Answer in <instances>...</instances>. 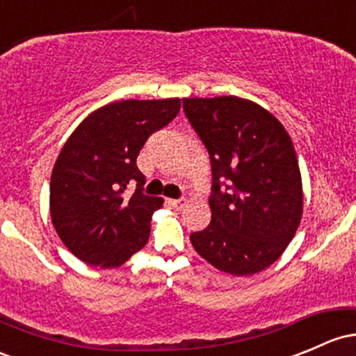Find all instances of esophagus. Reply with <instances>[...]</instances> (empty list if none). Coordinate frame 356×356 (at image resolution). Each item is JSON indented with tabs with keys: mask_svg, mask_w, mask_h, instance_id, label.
<instances>
[{
	"mask_svg": "<svg viewBox=\"0 0 356 356\" xmlns=\"http://www.w3.org/2000/svg\"><path fill=\"white\" fill-rule=\"evenodd\" d=\"M168 204H170L173 209H183V207H185L186 202L181 200V198H178V200H175V198H170V200H168Z\"/></svg>",
	"mask_w": 356,
	"mask_h": 356,
	"instance_id": "34e87169",
	"label": "esophagus"
}]
</instances>
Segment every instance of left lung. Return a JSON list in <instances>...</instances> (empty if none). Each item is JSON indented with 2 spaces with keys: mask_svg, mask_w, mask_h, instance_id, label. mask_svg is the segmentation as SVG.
<instances>
[{
  "mask_svg": "<svg viewBox=\"0 0 356 356\" xmlns=\"http://www.w3.org/2000/svg\"><path fill=\"white\" fill-rule=\"evenodd\" d=\"M183 108L212 163V220L190 236L195 251L236 277L268 268L296 236L304 210L289 132L261 105L232 95L183 98Z\"/></svg>",
  "mask_w": 356,
  "mask_h": 356,
  "instance_id": "obj_1",
  "label": "left lung"
}]
</instances>
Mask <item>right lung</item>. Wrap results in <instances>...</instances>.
<instances>
[{"label":"right lung","instance_id":"add662e5","mask_svg":"<svg viewBox=\"0 0 356 356\" xmlns=\"http://www.w3.org/2000/svg\"><path fill=\"white\" fill-rule=\"evenodd\" d=\"M179 98L120 100L91 112L66 140L51 177V219L76 258L117 268L143 250L161 197L143 193L136 159L152 132L178 115ZM136 181L131 197L124 190Z\"/></svg>","mask_w":356,"mask_h":356}]
</instances>
